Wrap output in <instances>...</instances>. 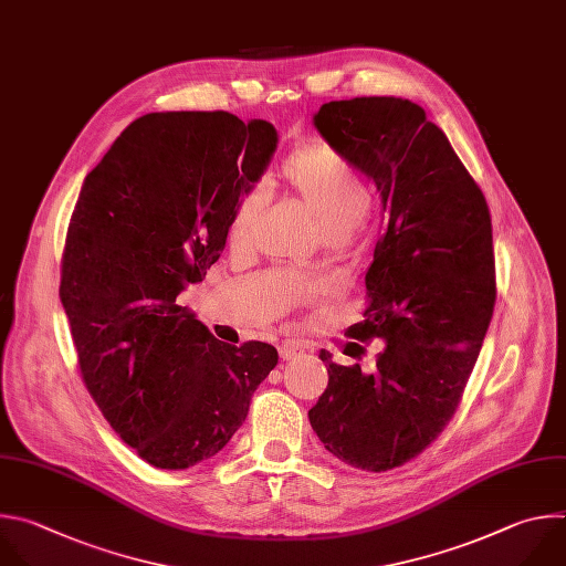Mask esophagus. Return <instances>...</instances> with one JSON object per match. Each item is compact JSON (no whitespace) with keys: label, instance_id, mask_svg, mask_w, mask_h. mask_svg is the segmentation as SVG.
Returning <instances> with one entry per match:
<instances>
[{"label":"esophagus","instance_id":"obj_1","mask_svg":"<svg viewBox=\"0 0 566 566\" xmlns=\"http://www.w3.org/2000/svg\"><path fill=\"white\" fill-rule=\"evenodd\" d=\"M279 355H281V359L283 361H292V359H296V357H301L303 355V348L298 346V344H281L279 346Z\"/></svg>","mask_w":566,"mask_h":566}]
</instances>
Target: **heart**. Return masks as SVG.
<instances>
[{
  "mask_svg": "<svg viewBox=\"0 0 566 566\" xmlns=\"http://www.w3.org/2000/svg\"><path fill=\"white\" fill-rule=\"evenodd\" d=\"M283 189L316 220L329 241H346L370 209V189L364 178L336 154L325 147L296 149L281 167ZM265 209V191L252 187L243 191L230 213L228 241L232 248L252 243L261 213ZM283 303L292 294H281Z\"/></svg>",
  "mask_w": 566,
  "mask_h": 566,
  "instance_id": "heart-1",
  "label": "heart"
}]
</instances>
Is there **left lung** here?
<instances>
[{
  "label": "left lung",
  "mask_w": 566,
  "mask_h": 566,
  "mask_svg": "<svg viewBox=\"0 0 566 566\" xmlns=\"http://www.w3.org/2000/svg\"><path fill=\"white\" fill-rule=\"evenodd\" d=\"M314 127L381 193L368 307L350 336L386 346L370 375L321 350L327 388L307 417L334 458L384 473L437 439L473 373L497 292L491 211L446 134L410 99H334Z\"/></svg>",
  "instance_id": "1"
}]
</instances>
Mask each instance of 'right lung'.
Wrapping results in <instances>:
<instances>
[{"instance_id": "1", "label": "right lung", "mask_w": 566, "mask_h": 566, "mask_svg": "<svg viewBox=\"0 0 566 566\" xmlns=\"http://www.w3.org/2000/svg\"><path fill=\"white\" fill-rule=\"evenodd\" d=\"M279 136L228 111L134 120L84 178L60 298L82 381L111 428L156 469L213 458L243 426L274 346H230L176 296L218 261L237 198Z\"/></svg>"}]
</instances>
